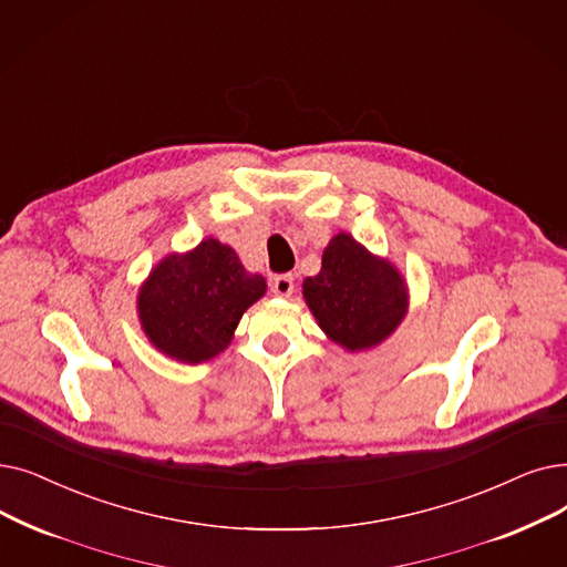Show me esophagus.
I'll use <instances>...</instances> for the list:
<instances>
[{"instance_id": "1", "label": "esophagus", "mask_w": 567, "mask_h": 567, "mask_svg": "<svg viewBox=\"0 0 567 567\" xmlns=\"http://www.w3.org/2000/svg\"><path fill=\"white\" fill-rule=\"evenodd\" d=\"M270 291H274L276 297H291V291H293V276H291V274L276 276L274 282H270Z\"/></svg>"}]
</instances>
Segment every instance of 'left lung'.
<instances>
[{"mask_svg": "<svg viewBox=\"0 0 567 567\" xmlns=\"http://www.w3.org/2000/svg\"><path fill=\"white\" fill-rule=\"evenodd\" d=\"M303 297L319 327L352 352L384 340L401 324L408 306L399 270L348 234L331 238L322 270L303 282Z\"/></svg>", "mask_w": 567, "mask_h": 567, "instance_id": "left-lung-1", "label": "left lung"}]
</instances>
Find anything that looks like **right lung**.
I'll use <instances>...</instances> for the list:
<instances>
[{
    "label": "right lung",
    "instance_id": "1",
    "mask_svg": "<svg viewBox=\"0 0 567 567\" xmlns=\"http://www.w3.org/2000/svg\"><path fill=\"white\" fill-rule=\"evenodd\" d=\"M264 291V278L248 274L229 245L208 238L153 270L138 293L141 324L164 354L208 361L227 348L243 312Z\"/></svg>",
    "mask_w": 567,
    "mask_h": 567
}]
</instances>
